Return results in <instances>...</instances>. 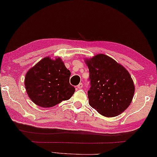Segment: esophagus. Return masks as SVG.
Listing matches in <instances>:
<instances>
[{
	"label": "esophagus",
	"mask_w": 157,
	"mask_h": 157,
	"mask_svg": "<svg viewBox=\"0 0 157 157\" xmlns=\"http://www.w3.org/2000/svg\"><path fill=\"white\" fill-rule=\"evenodd\" d=\"M82 87H83V84H82V83H79V84H78V88L80 89V88H82Z\"/></svg>",
	"instance_id": "esophagus-1"
}]
</instances>
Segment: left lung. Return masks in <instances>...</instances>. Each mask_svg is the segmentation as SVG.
Returning a JSON list of instances; mask_svg holds the SVG:
<instances>
[{
    "label": "left lung",
    "mask_w": 157,
    "mask_h": 157,
    "mask_svg": "<svg viewBox=\"0 0 157 157\" xmlns=\"http://www.w3.org/2000/svg\"><path fill=\"white\" fill-rule=\"evenodd\" d=\"M84 61L91 85L88 91L89 105L106 117L121 114L131 104L135 92L128 70L104 54L84 59Z\"/></svg>",
    "instance_id": "left-lung-1"
}]
</instances>
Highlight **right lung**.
<instances>
[{
    "label": "right lung",
    "instance_id": "1",
    "mask_svg": "<svg viewBox=\"0 0 157 157\" xmlns=\"http://www.w3.org/2000/svg\"><path fill=\"white\" fill-rule=\"evenodd\" d=\"M70 75L61 58L46 56L26 73V92L36 105L52 107L67 101L74 94L75 88L69 84Z\"/></svg>",
    "mask_w": 157,
    "mask_h": 157
}]
</instances>
